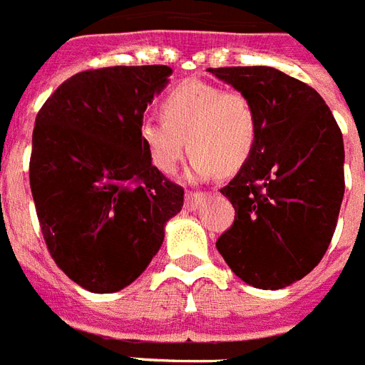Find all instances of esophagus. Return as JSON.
Returning <instances> with one entry per match:
<instances>
[{
  "instance_id": "34e87169",
  "label": "esophagus",
  "mask_w": 365,
  "mask_h": 365,
  "mask_svg": "<svg viewBox=\"0 0 365 365\" xmlns=\"http://www.w3.org/2000/svg\"><path fill=\"white\" fill-rule=\"evenodd\" d=\"M205 196H207L205 192H198V190H188V192H186V198H185V205L188 207V210H196V207H198V205L204 202Z\"/></svg>"
}]
</instances>
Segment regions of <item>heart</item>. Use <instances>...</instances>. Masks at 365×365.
Here are the masks:
<instances>
[{"label": "heart", "instance_id": "heart-1", "mask_svg": "<svg viewBox=\"0 0 365 365\" xmlns=\"http://www.w3.org/2000/svg\"><path fill=\"white\" fill-rule=\"evenodd\" d=\"M163 119H144L140 138L160 171L177 169L186 152L192 153L190 175L212 177L237 171L250 158L257 136V113L245 92L223 90L188 81L161 100Z\"/></svg>", "mask_w": 365, "mask_h": 365}]
</instances>
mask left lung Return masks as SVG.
I'll list each match as a JSON object with an SVG mask.
<instances>
[{"instance_id": "obj_1", "label": "left lung", "mask_w": 365, "mask_h": 365, "mask_svg": "<svg viewBox=\"0 0 365 365\" xmlns=\"http://www.w3.org/2000/svg\"><path fill=\"white\" fill-rule=\"evenodd\" d=\"M207 71L245 92L257 113L250 158L221 188L235 221L215 246L245 283L283 289L322 262L335 232L344 196L341 128L316 90L277 68Z\"/></svg>"}]
</instances>
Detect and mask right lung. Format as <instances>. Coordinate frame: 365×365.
<instances>
[{
  "label": "right lung",
  "mask_w": 365,
  "mask_h": 365,
  "mask_svg": "<svg viewBox=\"0 0 365 365\" xmlns=\"http://www.w3.org/2000/svg\"><path fill=\"white\" fill-rule=\"evenodd\" d=\"M167 65L76 73L36 115L30 190L57 267L82 289L108 294L146 269L185 188L153 165L140 138Z\"/></svg>",
  "instance_id": "obj_1"
}]
</instances>
